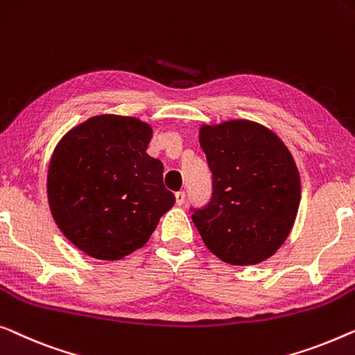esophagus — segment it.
<instances>
[{
	"instance_id": "34e87169",
	"label": "esophagus",
	"mask_w": 355,
	"mask_h": 355,
	"mask_svg": "<svg viewBox=\"0 0 355 355\" xmlns=\"http://www.w3.org/2000/svg\"><path fill=\"white\" fill-rule=\"evenodd\" d=\"M174 197H176V205H179V207H181V205L186 202V192H182V190H179V192H176V195H174Z\"/></svg>"
}]
</instances>
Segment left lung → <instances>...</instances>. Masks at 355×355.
<instances>
[{
    "mask_svg": "<svg viewBox=\"0 0 355 355\" xmlns=\"http://www.w3.org/2000/svg\"><path fill=\"white\" fill-rule=\"evenodd\" d=\"M200 147L213 193L207 207L190 208L195 227L224 263H263L284 245L300 208V173L290 150L275 132L248 120L202 126Z\"/></svg>",
    "mask_w": 355,
    "mask_h": 355,
    "instance_id": "8db88e82",
    "label": "left lung"
}]
</instances>
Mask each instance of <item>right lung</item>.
Here are the masks:
<instances>
[{"mask_svg":"<svg viewBox=\"0 0 355 355\" xmlns=\"http://www.w3.org/2000/svg\"><path fill=\"white\" fill-rule=\"evenodd\" d=\"M152 128L137 118L97 115L60 139L48 169L53 218L76 248L115 261L150 239L174 205L163 165L147 155Z\"/></svg>","mask_w":355,"mask_h":355,"instance_id":"obj_1","label":"right lung"}]
</instances>
